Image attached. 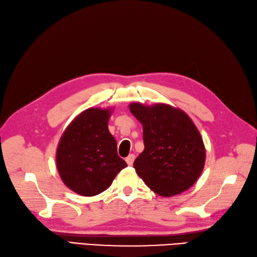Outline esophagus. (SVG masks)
I'll return each instance as SVG.
<instances>
[{"label":"esophagus","instance_id":"34e87169","mask_svg":"<svg viewBox=\"0 0 257 257\" xmlns=\"http://www.w3.org/2000/svg\"><path fill=\"white\" fill-rule=\"evenodd\" d=\"M126 162L128 165H133L135 162V154H129V156L126 158Z\"/></svg>","mask_w":257,"mask_h":257}]
</instances>
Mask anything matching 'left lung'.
Returning <instances> with one entry per match:
<instances>
[{"instance_id": "8db88e82", "label": "left lung", "mask_w": 257, "mask_h": 257, "mask_svg": "<svg viewBox=\"0 0 257 257\" xmlns=\"http://www.w3.org/2000/svg\"><path fill=\"white\" fill-rule=\"evenodd\" d=\"M129 109L143 128L145 150L134 163L137 174L163 197L192 187L206 160L204 142L192 119L168 104L131 103Z\"/></svg>"}]
</instances>
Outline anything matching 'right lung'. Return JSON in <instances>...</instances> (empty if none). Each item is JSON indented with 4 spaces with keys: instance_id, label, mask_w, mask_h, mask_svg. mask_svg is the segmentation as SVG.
<instances>
[{
    "instance_id": "1",
    "label": "right lung",
    "mask_w": 257,
    "mask_h": 257,
    "mask_svg": "<svg viewBox=\"0 0 257 257\" xmlns=\"http://www.w3.org/2000/svg\"><path fill=\"white\" fill-rule=\"evenodd\" d=\"M111 109L88 108L77 115L61 136L57 169L62 182L74 193L91 197L108 188L127 166L119 158L117 142L109 133Z\"/></svg>"
}]
</instances>
